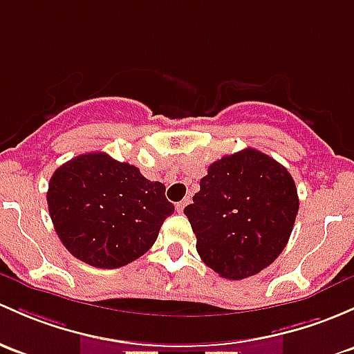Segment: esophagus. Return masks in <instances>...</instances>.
<instances>
[{
	"label": "esophagus",
	"instance_id": "obj_1",
	"mask_svg": "<svg viewBox=\"0 0 354 354\" xmlns=\"http://www.w3.org/2000/svg\"><path fill=\"white\" fill-rule=\"evenodd\" d=\"M188 203H189V196H187V198H183V200H181V202L176 203V210L178 212H183L185 207H187Z\"/></svg>",
	"mask_w": 354,
	"mask_h": 354
}]
</instances>
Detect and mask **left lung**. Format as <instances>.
<instances>
[{"label":"left lung","instance_id":"1","mask_svg":"<svg viewBox=\"0 0 354 354\" xmlns=\"http://www.w3.org/2000/svg\"><path fill=\"white\" fill-rule=\"evenodd\" d=\"M297 212L292 174L251 147L212 162L185 208L202 261L229 280L252 277L280 256Z\"/></svg>","mask_w":354,"mask_h":354}]
</instances>
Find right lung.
Segmentation results:
<instances>
[{
	"label": "right lung",
	"instance_id": "obj_1",
	"mask_svg": "<svg viewBox=\"0 0 354 354\" xmlns=\"http://www.w3.org/2000/svg\"><path fill=\"white\" fill-rule=\"evenodd\" d=\"M166 187L139 167L88 152L54 171L47 205L59 239L74 258L113 270L136 261L174 212Z\"/></svg>",
	"mask_w": 354,
	"mask_h": 354
}]
</instances>
